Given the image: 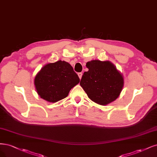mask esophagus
<instances>
[{
  "instance_id": "esophagus-1",
  "label": "esophagus",
  "mask_w": 157,
  "mask_h": 157,
  "mask_svg": "<svg viewBox=\"0 0 157 157\" xmlns=\"http://www.w3.org/2000/svg\"><path fill=\"white\" fill-rule=\"evenodd\" d=\"M78 75L79 78L81 79V78H82V73H78Z\"/></svg>"
}]
</instances>
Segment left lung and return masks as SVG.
Masks as SVG:
<instances>
[{"label":"left lung","instance_id":"8db88e82","mask_svg":"<svg viewBox=\"0 0 157 157\" xmlns=\"http://www.w3.org/2000/svg\"><path fill=\"white\" fill-rule=\"evenodd\" d=\"M80 84L89 98L101 105L115 101L123 87V78L109 61L92 60L86 63Z\"/></svg>","mask_w":157,"mask_h":157}]
</instances>
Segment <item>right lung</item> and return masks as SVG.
I'll return each instance as SVG.
<instances>
[{
	"label": "right lung",
	"mask_w": 157,
	"mask_h": 157,
	"mask_svg": "<svg viewBox=\"0 0 157 157\" xmlns=\"http://www.w3.org/2000/svg\"><path fill=\"white\" fill-rule=\"evenodd\" d=\"M79 82L71 65L61 60L45 65L34 79L37 94L41 98L51 102L66 98Z\"/></svg>",
	"instance_id": "right-lung-1"
}]
</instances>
